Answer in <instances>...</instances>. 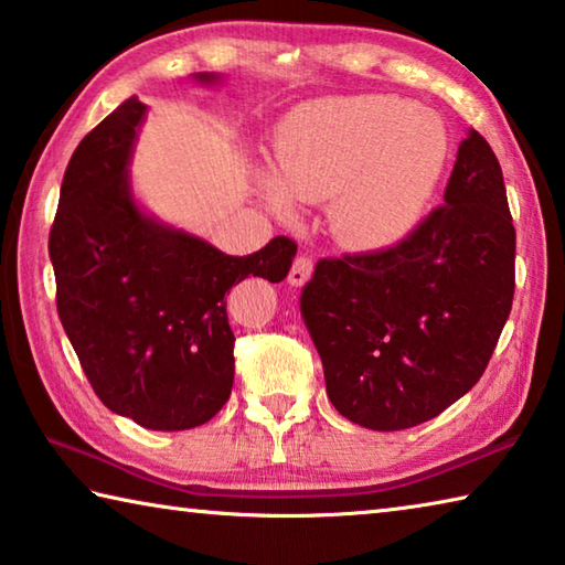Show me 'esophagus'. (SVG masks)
Returning a JSON list of instances; mask_svg holds the SVG:
<instances>
[{
	"label": "esophagus",
	"mask_w": 565,
	"mask_h": 565,
	"mask_svg": "<svg viewBox=\"0 0 565 565\" xmlns=\"http://www.w3.org/2000/svg\"><path fill=\"white\" fill-rule=\"evenodd\" d=\"M311 271H313V264L309 256H296L294 264H291V271H289V284L291 286H303L306 281L311 279Z\"/></svg>",
	"instance_id": "1"
}]
</instances>
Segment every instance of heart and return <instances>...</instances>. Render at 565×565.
Instances as JSON below:
<instances>
[{
	"instance_id": "heart-1",
	"label": "heart",
	"mask_w": 565,
	"mask_h": 565,
	"mask_svg": "<svg viewBox=\"0 0 565 565\" xmlns=\"http://www.w3.org/2000/svg\"><path fill=\"white\" fill-rule=\"evenodd\" d=\"M448 154L444 121L431 109L384 94L313 102L276 137L274 171L259 179L274 214L296 202H329L341 244L376 252L401 242L431 199Z\"/></svg>"
}]
</instances>
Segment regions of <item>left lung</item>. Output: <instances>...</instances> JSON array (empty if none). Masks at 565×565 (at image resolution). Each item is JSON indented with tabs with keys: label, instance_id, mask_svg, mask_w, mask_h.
Wrapping results in <instances>:
<instances>
[{
	"label": "left lung",
	"instance_id": "1",
	"mask_svg": "<svg viewBox=\"0 0 565 565\" xmlns=\"http://www.w3.org/2000/svg\"><path fill=\"white\" fill-rule=\"evenodd\" d=\"M513 262L503 171L471 129L444 206L394 248L321 259L301 291L333 408L371 431H401L468 394L511 313Z\"/></svg>",
	"mask_w": 565,
	"mask_h": 565
}]
</instances>
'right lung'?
Listing matches in <instances>:
<instances>
[{
  "instance_id": "obj_1",
  "label": "right lung",
  "mask_w": 565,
  "mask_h": 565,
  "mask_svg": "<svg viewBox=\"0 0 565 565\" xmlns=\"http://www.w3.org/2000/svg\"><path fill=\"white\" fill-rule=\"evenodd\" d=\"M191 79L216 87L224 76ZM145 119L131 97L74 149L50 234L56 311L104 406L151 431H186L234 386L226 291L246 276L284 281L296 244L276 236L228 256L147 212L129 177Z\"/></svg>"
}]
</instances>
